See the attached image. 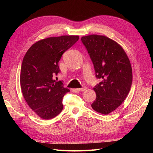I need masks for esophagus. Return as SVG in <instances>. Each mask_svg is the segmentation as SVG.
<instances>
[{
  "label": "esophagus",
  "instance_id": "esophagus-1",
  "mask_svg": "<svg viewBox=\"0 0 153 153\" xmlns=\"http://www.w3.org/2000/svg\"><path fill=\"white\" fill-rule=\"evenodd\" d=\"M86 89H87V87H82V88H80V89H76V90L78 92H83V91H85Z\"/></svg>",
  "mask_w": 153,
  "mask_h": 153
}]
</instances>
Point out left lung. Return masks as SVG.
<instances>
[{
  "instance_id": "left-lung-1",
  "label": "left lung",
  "mask_w": 153,
  "mask_h": 153,
  "mask_svg": "<svg viewBox=\"0 0 153 153\" xmlns=\"http://www.w3.org/2000/svg\"><path fill=\"white\" fill-rule=\"evenodd\" d=\"M81 40L94 64L96 77L102 80L93 88L96 98L91 106L107 115L122 104L131 89L130 61L121 46L105 36L92 34Z\"/></svg>"
}]
</instances>
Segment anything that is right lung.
<instances>
[{
    "label": "right lung",
    "mask_w": 153,
    "mask_h": 153,
    "mask_svg": "<svg viewBox=\"0 0 153 153\" xmlns=\"http://www.w3.org/2000/svg\"><path fill=\"white\" fill-rule=\"evenodd\" d=\"M79 39L78 36L50 37L37 41L22 61L20 86L23 96L34 112L45 120L57 116L63 109L62 98L69 92L53 76L60 72L62 54Z\"/></svg>",
    "instance_id": "1"
}]
</instances>
